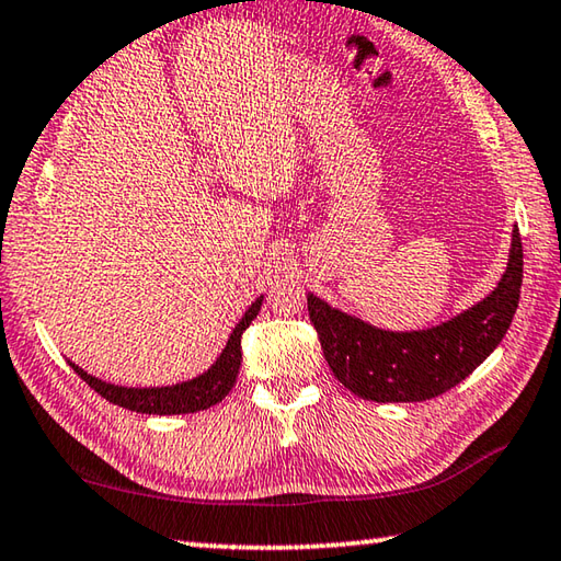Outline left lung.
Returning <instances> with one entry per match:
<instances>
[{"label":"left lung","mask_w":561,"mask_h":561,"mask_svg":"<svg viewBox=\"0 0 561 561\" xmlns=\"http://www.w3.org/2000/svg\"><path fill=\"white\" fill-rule=\"evenodd\" d=\"M522 287V240L512 227L510 260L497 287L431 329L388 331L307 294L309 319L339 383L376 403H417L465 381L505 339Z\"/></svg>","instance_id":"obj_1"}]
</instances>
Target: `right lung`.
Instances as JSON below:
<instances>
[{
  "label": "right lung",
  "mask_w": 561,
  "mask_h": 561,
  "mask_svg": "<svg viewBox=\"0 0 561 561\" xmlns=\"http://www.w3.org/2000/svg\"><path fill=\"white\" fill-rule=\"evenodd\" d=\"M262 299L264 297L254 299L250 304V309L244 311V317L237 321V327L232 329L230 339H227L222 354L215 358V364L201 376L187 378V381H180L173 386H146V388L116 386L87 374L81 366L71 364V360L69 366L99 396H103L106 401L116 403L121 408H128V411L146 413V415H183V413L205 411V408L220 403L222 398L232 391L237 374H240V364H242V334L244 329L252 324L254 317L260 314Z\"/></svg>",
  "instance_id": "obj_1"
}]
</instances>
